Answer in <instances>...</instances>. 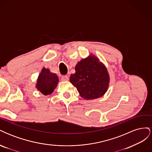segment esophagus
<instances>
[{
	"label": "esophagus",
	"mask_w": 152,
	"mask_h": 152,
	"mask_svg": "<svg viewBox=\"0 0 152 152\" xmlns=\"http://www.w3.org/2000/svg\"><path fill=\"white\" fill-rule=\"evenodd\" d=\"M69 79L68 76L67 75H63L61 77V80L62 81H67Z\"/></svg>",
	"instance_id": "34e87169"
}]
</instances>
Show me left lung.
<instances>
[{"label":"left lung","mask_w":152,"mask_h":152,"mask_svg":"<svg viewBox=\"0 0 152 152\" xmlns=\"http://www.w3.org/2000/svg\"><path fill=\"white\" fill-rule=\"evenodd\" d=\"M75 73L70 82L82 98L94 99L102 97L107 91L110 76L107 68L94 55L82 59L75 65Z\"/></svg>","instance_id":"8db88e82"}]
</instances>
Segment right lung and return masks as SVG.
Listing matches in <instances>:
<instances>
[{
  "label": "right lung",
  "mask_w": 152,
  "mask_h": 152,
  "mask_svg": "<svg viewBox=\"0 0 152 152\" xmlns=\"http://www.w3.org/2000/svg\"><path fill=\"white\" fill-rule=\"evenodd\" d=\"M59 82L56 73H51L48 68H43L37 80L36 88L44 95L50 94L56 88Z\"/></svg>",
  "instance_id": "obj_1"
}]
</instances>
